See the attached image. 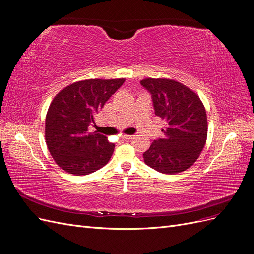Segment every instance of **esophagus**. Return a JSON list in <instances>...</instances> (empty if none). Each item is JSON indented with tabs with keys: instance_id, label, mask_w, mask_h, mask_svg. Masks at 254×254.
I'll return each mask as SVG.
<instances>
[{
	"instance_id": "esophagus-1",
	"label": "esophagus",
	"mask_w": 254,
	"mask_h": 254,
	"mask_svg": "<svg viewBox=\"0 0 254 254\" xmlns=\"http://www.w3.org/2000/svg\"><path fill=\"white\" fill-rule=\"evenodd\" d=\"M122 137L124 140H126V141H131V140H133L134 139V135H127V134H124V135H122Z\"/></svg>"
}]
</instances>
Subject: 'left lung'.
I'll list each match as a JSON object with an SVG mask.
<instances>
[{"label": "left lung", "instance_id": "obj_1", "mask_svg": "<svg viewBox=\"0 0 254 254\" xmlns=\"http://www.w3.org/2000/svg\"><path fill=\"white\" fill-rule=\"evenodd\" d=\"M142 86L151 94L157 117L165 120L163 139L155 140L143 153L144 162L162 174L188 170L202 151L207 121L200 98L184 84L167 78H145Z\"/></svg>", "mask_w": 254, "mask_h": 254}]
</instances>
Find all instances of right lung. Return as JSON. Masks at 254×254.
Returning <instances> with one entry per match:
<instances>
[{"label": "right lung", "instance_id": "obj_1", "mask_svg": "<svg viewBox=\"0 0 254 254\" xmlns=\"http://www.w3.org/2000/svg\"><path fill=\"white\" fill-rule=\"evenodd\" d=\"M124 81L125 78L81 80L54 97L45 119V142L64 171L89 175L108 163L114 144L97 131L89 132V126Z\"/></svg>", "mask_w": 254, "mask_h": 254}]
</instances>
